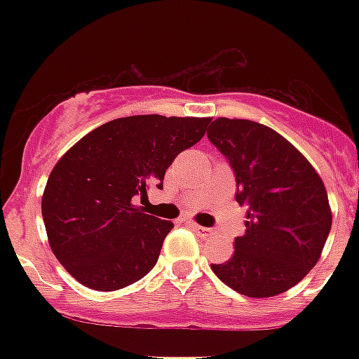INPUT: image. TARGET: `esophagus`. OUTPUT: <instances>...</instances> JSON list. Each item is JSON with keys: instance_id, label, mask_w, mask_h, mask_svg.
Returning a JSON list of instances; mask_svg holds the SVG:
<instances>
[{"instance_id": "34e87169", "label": "esophagus", "mask_w": 359, "mask_h": 359, "mask_svg": "<svg viewBox=\"0 0 359 359\" xmlns=\"http://www.w3.org/2000/svg\"><path fill=\"white\" fill-rule=\"evenodd\" d=\"M190 227L194 229L199 238H208V236L212 235V229H208V227H203V225H197V224H190Z\"/></svg>"}]
</instances>
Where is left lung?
Returning <instances> with one entry per match:
<instances>
[{"label": "left lung", "instance_id": "1", "mask_svg": "<svg viewBox=\"0 0 359 359\" xmlns=\"http://www.w3.org/2000/svg\"><path fill=\"white\" fill-rule=\"evenodd\" d=\"M207 135L235 171L236 203L248 207L245 233L214 273L244 296L281 294L317 264L332 229L323 179L292 143L255 121L218 117Z\"/></svg>", "mask_w": 359, "mask_h": 359}]
</instances>
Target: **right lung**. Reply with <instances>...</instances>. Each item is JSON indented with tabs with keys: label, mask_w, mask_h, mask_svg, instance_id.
Instances as JSON below:
<instances>
[{
	"label": "right lung",
	"mask_w": 359,
	"mask_h": 359,
	"mask_svg": "<svg viewBox=\"0 0 359 359\" xmlns=\"http://www.w3.org/2000/svg\"><path fill=\"white\" fill-rule=\"evenodd\" d=\"M208 117L132 115L98 126L65 152L48 177L42 218L53 255L81 285L119 290L156 264L168 219L134 197L163 186L165 169L201 140Z\"/></svg>",
	"instance_id": "obj_1"
}]
</instances>
